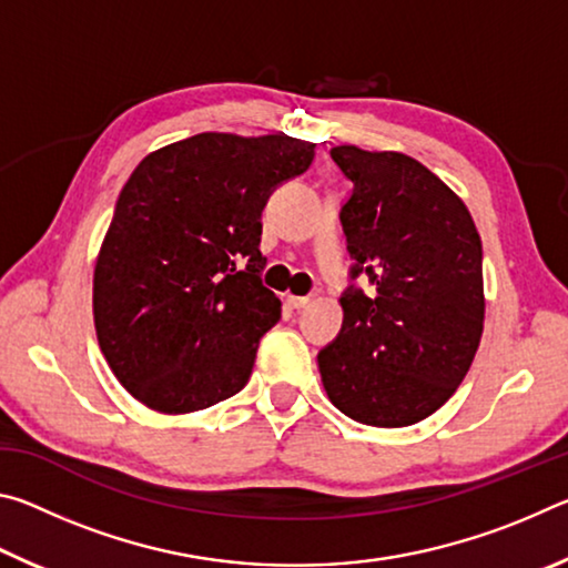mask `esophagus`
<instances>
[{
  "mask_svg": "<svg viewBox=\"0 0 568 568\" xmlns=\"http://www.w3.org/2000/svg\"><path fill=\"white\" fill-rule=\"evenodd\" d=\"M287 303H291V307H295V311H301V307L311 303V295H287Z\"/></svg>",
  "mask_w": 568,
  "mask_h": 568,
  "instance_id": "obj_1",
  "label": "esophagus"
}]
</instances>
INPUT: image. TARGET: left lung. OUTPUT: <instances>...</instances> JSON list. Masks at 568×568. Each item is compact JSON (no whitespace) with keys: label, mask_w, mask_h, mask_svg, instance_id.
<instances>
[{"label":"left lung","mask_w":568,"mask_h":568,"mask_svg":"<svg viewBox=\"0 0 568 568\" xmlns=\"http://www.w3.org/2000/svg\"><path fill=\"white\" fill-rule=\"evenodd\" d=\"M353 182L341 207L351 281L318 353L333 406L365 426L428 418L466 378L484 331V250L458 195L400 152L331 150Z\"/></svg>","instance_id":"1"}]
</instances>
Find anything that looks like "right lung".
<instances>
[{
  "label": "right lung",
  "mask_w": 568,
  "mask_h": 568,
  "mask_svg": "<svg viewBox=\"0 0 568 568\" xmlns=\"http://www.w3.org/2000/svg\"><path fill=\"white\" fill-rule=\"evenodd\" d=\"M313 142L200 132L140 162L94 265V328L118 381L160 413L245 388L281 321L263 285V210L311 168Z\"/></svg>",
  "instance_id": "right-lung-1"
}]
</instances>
